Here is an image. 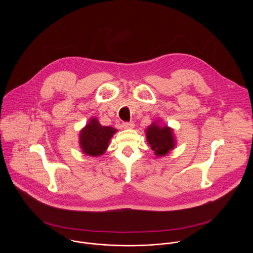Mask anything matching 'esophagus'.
<instances>
[{
    "label": "esophagus",
    "mask_w": 253,
    "mask_h": 253,
    "mask_svg": "<svg viewBox=\"0 0 253 253\" xmlns=\"http://www.w3.org/2000/svg\"><path fill=\"white\" fill-rule=\"evenodd\" d=\"M124 127L126 129H132L134 127V123L133 122H129V123H124Z\"/></svg>",
    "instance_id": "1"
}]
</instances>
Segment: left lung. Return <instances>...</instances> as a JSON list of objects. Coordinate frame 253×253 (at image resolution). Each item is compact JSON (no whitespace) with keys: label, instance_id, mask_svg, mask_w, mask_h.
<instances>
[{"label":"left lung","instance_id":"8db88e82","mask_svg":"<svg viewBox=\"0 0 253 253\" xmlns=\"http://www.w3.org/2000/svg\"><path fill=\"white\" fill-rule=\"evenodd\" d=\"M161 122L155 121L145 129L147 142L157 157L166 156L176 146L174 129Z\"/></svg>","mask_w":253,"mask_h":253}]
</instances>
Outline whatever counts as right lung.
<instances>
[{
  "mask_svg": "<svg viewBox=\"0 0 253 253\" xmlns=\"http://www.w3.org/2000/svg\"><path fill=\"white\" fill-rule=\"evenodd\" d=\"M117 132L112 126H101L98 120L90 118L80 131V147L84 154L90 157H99L108 149L113 135Z\"/></svg>",
  "mask_w": 253,
  "mask_h": 253,
  "instance_id": "add662e5",
  "label": "right lung"
}]
</instances>
